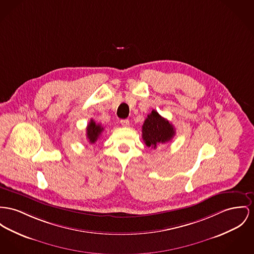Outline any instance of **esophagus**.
<instances>
[{
  "label": "esophagus",
  "instance_id": "1",
  "mask_svg": "<svg viewBox=\"0 0 254 254\" xmlns=\"http://www.w3.org/2000/svg\"><path fill=\"white\" fill-rule=\"evenodd\" d=\"M120 124L122 125V127H129L130 125V121L128 119H122L120 121Z\"/></svg>",
  "mask_w": 254,
  "mask_h": 254
}]
</instances>
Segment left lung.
<instances>
[{"label":"left lung","instance_id":"1","mask_svg":"<svg viewBox=\"0 0 254 254\" xmlns=\"http://www.w3.org/2000/svg\"><path fill=\"white\" fill-rule=\"evenodd\" d=\"M175 135V129L169 120L161 117L156 111L147 116L142 125V138L148 147L157 148V145L170 141Z\"/></svg>","mask_w":254,"mask_h":254}]
</instances>
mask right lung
Instances as JSON below:
<instances>
[{
    "label": "right lung",
    "instance_id": "1",
    "mask_svg": "<svg viewBox=\"0 0 254 254\" xmlns=\"http://www.w3.org/2000/svg\"><path fill=\"white\" fill-rule=\"evenodd\" d=\"M103 127L100 124L95 123L93 119H91L86 127V136L89 143H95L97 139L101 136Z\"/></svg>",
    "mask_w": 254,
    "mask_h": 254
}]
</instances>
